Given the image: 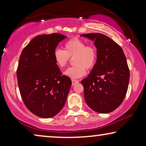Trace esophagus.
I'll return each mask as SVG.
<instances>
[{"mask_svg":"<svg viewBox=\"0 0 146 146\" xmlns=\"http://www.w3.org/2000/svg\"><path fill=\"white\" fill-rule=\"evenodd\" d=\"M79 82L78 80H72V85H75L76 84H78Z\"/></svg>","mask_w":146,"mask_h":146,"instance_id":"esophagus-1","label":"esophagus"}]
</instances>
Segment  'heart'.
I'll return each instance as SVG.
<instances>
[{"instance_id": "obj_1", "label": "heart", "mask_w": 146, "mask_h": 146, "mask_svg": "<svg viewBox=\"0 0 146 146\" xmlns=\"http://www.w3.org/2000/svg\"><path fill=\"white\" fill-rule=\"evenodd\" d=\"M74 58V66L68 68L64 72V75L75 79L86 74V69L94 66L97 58L96 50L90 46H86L85 42L75 38L67 41L64 44V50L56 48L54 51L53 58L56 64L61 68L65 67L69 60V57Z\"/></svg>"}]
</instances>
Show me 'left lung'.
I'll return each mask as SVG.
<instances>
[{
	"label": "left lung",
	"mask_w": 146,
	"mask_h": 146,
	"mask_svg": "<svg viewBox=\"0 0 146 146\" xmlns=\"http://www.w3.org/2000/svg\"><path fill=\"white\" fill-rule=\"evenodd\" d=\"M94 42L97 60L90 74L81 81L84 99L94 111L107 113L118 108L127 93L129 71L121 48L106 35L84 34Z\"/></svg>",
	"instance_id": "left-lung-1"
}]
</instances>
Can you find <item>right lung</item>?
<instances>
[{
  "label": "right lung",
  "mask_w": 146,
  "mask_h": 146,
  "mask_svg": "<svg viewBox=\"0 0 146 146\" xmlns=\"http://www.w3.org/2000/svg\"><path fill=\"white\" fill-rule=\"evenodd\" d=\"M67 36L39 35L22 51L17 75L20 93L32 113L42 118L55 116L65 104L72 81L54 60V51Z\"/></svg>",
  "instance_id": "add662e5"
}]
</instances>
